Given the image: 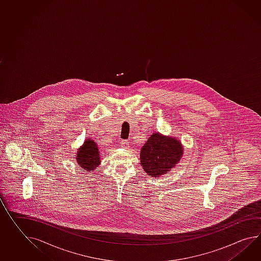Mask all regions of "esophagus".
<instances>
[{"mask_svg":"<svg viewBox=\"0 0 261 261\" xmlns=\"http://www.w3.org/2000/svg\"><path fill=\"white\" fill-rule=\"evenodd\" d=\"M121 145H122V147H127V145H128V141H127V140L121 141Z\"/></svg>","mask_w":261,"mask_h":261,"instance_id":"obj_1","label":"esophagus"}]
</instances>
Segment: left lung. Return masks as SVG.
Masks as SVG:
<instances>
[{
	"label": "left lung",
	"instance_id": "1",
	"mask_svg": "<svg viewBox=\"0 0 261 261\" xmlns=\"http://www.w3.org/2000/svg\"><path fill=\"white\" fill-rule=\"evenodd\" d=\"M182 147L176 138L153 134L141 149V165L149 176L167 174L180 160Z\"/></svg>",
	"mask_w": 261,
	"mask_h": 261
}]
</instances>
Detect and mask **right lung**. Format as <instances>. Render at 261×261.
<instances>
[{"label": "right lung", "mask_w": 261, "mask_h": 261, "mask_svg": "<svg viewBox=\"0 0 261 261\" xmlns=\"http://www.w3.org/2000/svg\"><path fill=\"white\" fill-rule=\"evenodd\" d=\"M98 151V147L94 141L91 139L85 141L76 153V161L80 167L84 168L86 171L94 170V168L98 167L100 163Z\"/></svg>", "instance_id": "right-lung-1"}]
</instances>
